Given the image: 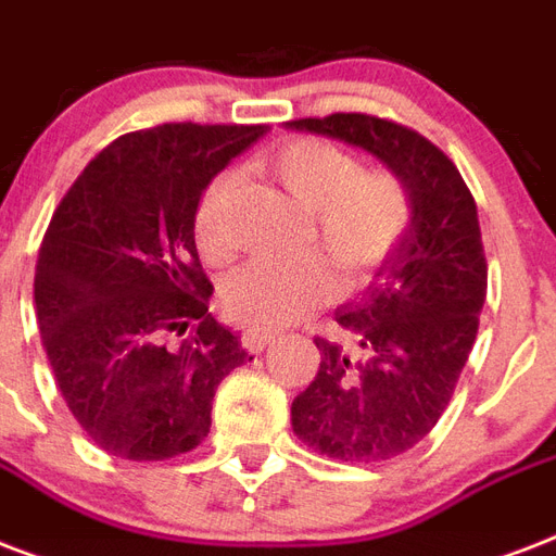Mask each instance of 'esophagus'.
Returning a JSON list of instances; mask_svg holds the SVG:
<instances>
[{"instance_id":"34e87169","label":"esophagus","mask_w":556,"mask_h":556,"mask_svg":"<svg viewBox=\"0 0 556 556\" xmlns=\"http://www.w3.org/2000/svg\"><path fill=\"white\" fill-rule=\"evenodd\" d=\"M273 339H275L273 330H264V327H249V330H243L240 342H243V348H247L249 354H261Z\"/></svg>"}]
</instances>
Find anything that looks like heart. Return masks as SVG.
I'll list each match as a JSON object with an SVG mask.
<instances>
[{
  "label": "heart",
  "mask_w": 556,
  "mask_h": 556,
  "mask_svg": "<svg viewBox=\"0 0 556 556\" xmlns=\"http://www.w3.org/2000/svg\"><path fill=\"white\" fill-rule=\"evenodd\" d=\"M266 165L309 214L307 243L339 273L359 278L400 247L412 226V197L397 174L363 167L351 150L321 139H299L275 150ZM238 170L211 179L197 208V243L208 261H229L238 249L235 200ZM333 292V275L318 255L299 261H249L223 283V309L238 325L281 327L307 316Z\"/></svg>",
  "instance_id": "1"
}]
</instances>
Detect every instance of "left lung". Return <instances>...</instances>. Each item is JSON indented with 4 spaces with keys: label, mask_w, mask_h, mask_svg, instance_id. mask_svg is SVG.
<instances>
[{
    "label": "left lung",
    "mask_w": 556,
    "mask_h": 556,
    "mask_svg": "<svg viewBox=\"0 0 556 556\" xmlns=\"http://www.w3.org/2000/svg\"><path fill=\"white\" fill-rule=\"evenodd\" d=\"M368 150L403 179L412 226L374 283L316 337L318 371L292 400V432L316 453L377 464L408 453L446 412L479 333L488 261L470 188L441 148L365 113L290 122Z\"/></svg>",
    "instance_id": "left-lung-1"
}]
</instances>
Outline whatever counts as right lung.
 Here are the masks:
<instances>
[{"label": "right lung", "instance_id": "right-lung-1", "mask_svg": "<svg viewBox=\"0 0 556 556\" xmlns=\"http://www.w3.org/2000/svg\"><path fill=\"white\" fill-rule=\"evenodd\" d=\"M266 124H159L84 167L42 238L34 304L58 389L89 438L167 462L211 429L214 391L252 356L208 313L193 219Z\"/></svg>", "mask_w": 556, "mask_h": 556}]
</instances>
